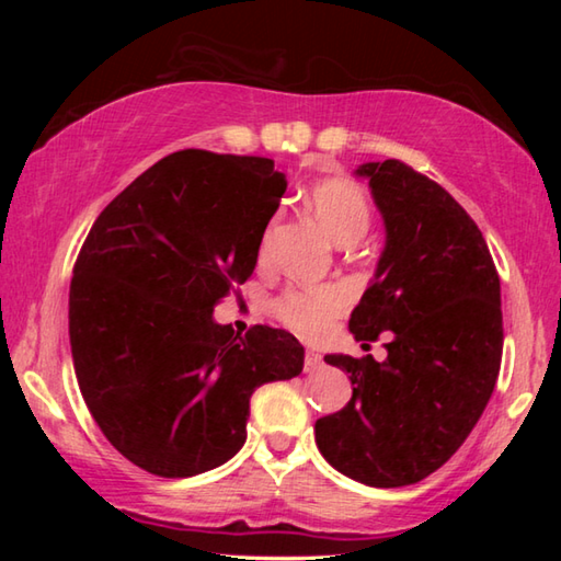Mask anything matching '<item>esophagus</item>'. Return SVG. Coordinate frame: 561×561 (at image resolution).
<instances>
[{"mask_svg":"<svg viewBox=\"0 0 561 561\" xmlns=\"http://www.w3.org/2000/svg\"><path fill=\"white\" fill-rule=\"evenodd\" d=\"M321 368V354H317L314 348H307L304 351V371L307 374H314Z\"/></svg>","mask_w":561,"mask_h":561,"instance_id":"34e87169","label":"esophagus"}]
</instances>
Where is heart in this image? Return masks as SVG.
Returning a JSON list of instances; mask_svg holds the SVG:
<instances>
[{
    "label": "heart",
    "instance_id": "heart-1",
    "mask_svg": "<svg viewBox=\"0 0 561 561\" xmlns=\"http://www.w3.org/2000/svg\"><path fill=\"white\" fill-rule=\"evenodd\" d=\"M311 207H314L321 225L339 244L358 242L371 225V207L356 183L344 178L321 180L311 190ZM348 294L339 284H314V287H294L274 301V317L304 336H319L341 311L346 309Z\"/></svg>",
    "mask_w": 561,
    "mask_h": 561
}]
</instances>
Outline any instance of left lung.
Segmentation results:
<instances>
[{
	"label": "left lung",
	"mask_w": 561,
	"mask_h": 561,
	"mask_svg": "<svg viewBox=\"0 0 561 561\" xmlns=\"http://www.w3.org/2000/svg\"><path fill=\"white\" fill-rule=\"evenodd\" d=\"M383 215L386 247L351 311L356 341L391 331L388 356H324L354 386L319 417L329 465L368 488L421 482L453 458L495 391L500 277L488 242L448 190L401 160L358 165ZM368 346V344H366Z\"/></svg>",
	"instance_id": "left-lung-1"
}]
</instances>
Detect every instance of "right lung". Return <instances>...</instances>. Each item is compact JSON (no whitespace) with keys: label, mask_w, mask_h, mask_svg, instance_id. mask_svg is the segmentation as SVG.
<instances>
[{"label":"right lung","mask_w":561,"mask_h":561,"mask_svg":"<svg viewBox=\"0 0 561 561\" xmlns=\"http://www.w3.org/2000/svg\"><path fill=\"white\" fill-rule=\"evenodd\" d=\"M287 178L274 160L178 150L106 205L73 264L69 336L93 421L123 458L193 478L247 438L254 388L301 374L289 331L213 311L252 277Z\"/></svg>","instance_id":"add662e5"}]
</instances>
